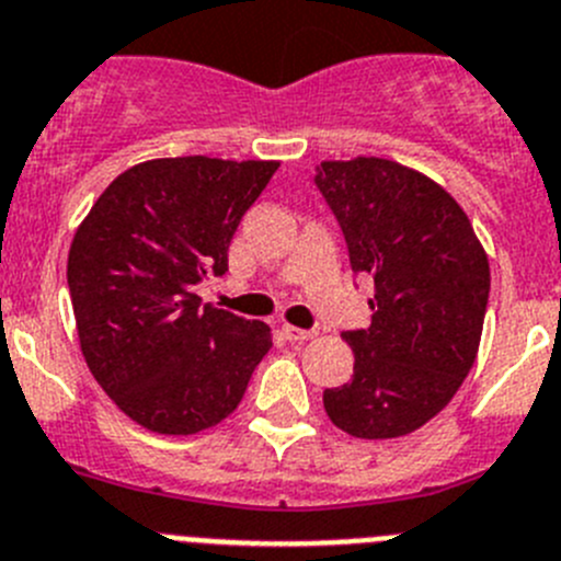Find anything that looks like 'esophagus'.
Masks as SVG:
<instances>
[{
    "instance_id": "1",
    "label": "esophagus",
    "mask_w": 561,
    "mask_h": 561,
    "mask_svg": "<svg viewBox=\"0 0 561 561\" xmlns=\"http://www.w3.org/2000/svg\"><path fill=\"white\" fill-rule=\"evenodd\" d=\"M282 335L293 343H305V341H310V337H316V330H299V327L285 324L282 327Z\"/></svg>"
}]
</instances>
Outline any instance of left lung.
<instances>
[{
  "label": "left lung",
  "mask_w": 561,
  "mask_h": 561,
  "mask_svg": "<svg viewBox=\"0 0 561 561\" xmlns=\"http://www.w3.org/2000/svg\"><path fill=\"white\" fill-rule=\"evenodd\" d=\"M316 186L343 231L355 274L375 279V316L343 332L355 375L327 388L332 425L355 438H400L456 397L476 363L489 260L467 211L416 170L377 156L321 161Z\"/></svg>",
  "instance_id": "1"
}]
</instances>
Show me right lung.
I'll use <instances>...</instances> for the list:
<instances>
[{
    "instance_id": "right-lung-1",
    "label": "right lung",
    "mask_w": 561,
    "mask_h": 561,
    "mask_svg": "<svg viewBox=\"0 0 561 561\" xmlns=\"http://www.w3.org/2000/svg\"><path fill=\"white\" fill-rule=\"evenodd\" d=\"M279 161H142L78 226L67 279L80 352L119 411L164 436L224 422L268 355L271 330L201 305L237 226Z\"/></svg>"
}]
</instances>
